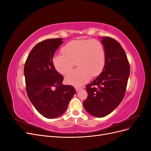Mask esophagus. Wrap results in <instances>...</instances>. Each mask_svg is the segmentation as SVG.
<instances>
[{"mask_svg":"<svg viewBox=\"0 0 151 151\" xmlns=\"http://www.w3.org/2000/svg\"><path fill=\"white\" fill-rule=\"evenodd\" d=\"M82 88H79V87H76V91H79L80 89H81Z\"/></svg>","mask_w":151,"mask_h":151,"instance_id":"obj_1","label":"esophagus"}]
</instances>
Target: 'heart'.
I'll list each match as a JSON object with an SVG mask.
<instances>
[{
	"label": "heart",
	"instance_id": "heart-1",
	"mask_svg": "<svg viewBox=\"0 0 151 151\" xmlns=\"http://www.w3.org/2000/svg\"><path fill=\"white\" fill-rule=\"evenodd\" d=\"M62 51L64 55H55L53 58V65L57 72L67 75L75 66L76 62L79 67L65 77L68 84L83 86L91 76H97L103 69L106 53L103 44L99 40H73L67 43Z\"/></svg>",
	"mask_w": 151,
	"mask_h": 151
}]
</instances>
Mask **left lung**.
<instances>
[{"mask_svg": "<svg viewBox=\"0 0 151 151\" xmlns=\"http://www.w3.org/2000/svg\"><path fill=\"white\" fill-rule=\"evenodd\" d=\"M106 53L103 72L86 85L88 98L83 103L86 110L96 117L111 113L125 96L130 75V65L120 44L110 37H103Z\"/></svg>", "mask_w": 151, "mask_h": 151, "instance_id": "obj_1", "label": "left lung"}]
</instances>
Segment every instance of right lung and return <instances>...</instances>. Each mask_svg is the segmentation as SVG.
Instances as JSON below:
<instances>
[{"mask_svg":"<svg viewBox=\"0 0 151 151\" xmlns=\"http://www.w3.org/2000/svg\"><path fill=\"white\" fill-rule=\"evenodd\" d=\"M62 43V38L38 43L31 50L24 64L28 96L36 110L48 118L62 115L76 93L74 87L62 84L63 77L53 65V55Z\"/></svg>","mask_w":151,"mask_h":151,"instance_id":"obj_1","label":"right lung"}]
</instances>
